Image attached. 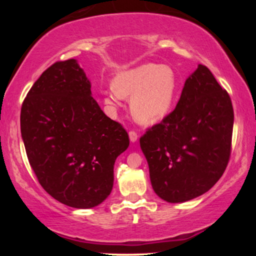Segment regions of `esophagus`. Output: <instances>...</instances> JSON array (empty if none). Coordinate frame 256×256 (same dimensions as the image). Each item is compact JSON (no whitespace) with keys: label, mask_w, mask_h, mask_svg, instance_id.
Segmentation results:
<instances>
[{"label":"esophagus","mask_w":256,"mask_h":256,"mask_svg":"<svg viewBox=\"0 0 256 256\" xmlns=\"http://www.w3.org/2000/svg\"><path fill=\"white\" fill-rule=\"evenodd\" d=\"M129 138H130V141H132V143L138 141V132H134V130H130V132H129Z\"/></svg>","instance_id":"obj_1"}]
</instances>
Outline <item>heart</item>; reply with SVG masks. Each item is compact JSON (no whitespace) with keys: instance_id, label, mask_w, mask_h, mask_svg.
I'll return each instance as SVG.
<instances>
[{"instance_id":"obj_1","label":"heart","mask_w":256,"mask_h":256,"mask_svg":"<svg viewBox=\"0 0 256 256\" xmlns=\"http://www.w3.org/2000/svg\"><path fill=\"white\" fill-rule=\"evenodd\" d=\"M176 93L177 76L170 66L144 64L118 73L104 100L114 107L122 98H132L134 118L143 124H152L170 113Z\"/></svg>"}]
</instances>
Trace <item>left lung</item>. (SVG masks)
<instances>
[{
  "mask_svg": "<svg viewBox=\"0 0 256 256\" xmlns=\"http://www.w3.org/2000/svg\"><path fill=\"white\" fill-rule=\"evenodd\" d=\"M233 122L228 93L198 65L176 108L140 138L156 194L184 202L208 192L228 164Z\"/></svg>",
  "mask_w": 256,
  "mask_h": 256,
  "instance_id": "left-lung-1",
  "label": "left lung"
}]
</instances>
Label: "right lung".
<instances>
[{"mask_svg": "<svg viewBox=\"0 0 256 256\" xmlns=\"http://www.w3.org/2000/svg\"><path fill=\"white\" fill-rule=\"evenodd\" d=\"M20 132L38 182L56 200L90 208L110 194L115 160L129 136L93 99L76 59L54 62L34 84L20 110Z\"/></svg>", "mask_w": 256, "mask_h": 256, "instance_id": "1", "label": "right lung"}]
</instances>
